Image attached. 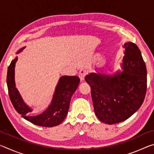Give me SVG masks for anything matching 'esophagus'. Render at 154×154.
Segmentation results:
<instances>
[{
    "instance_id": "34e87169",
    "label": "esophagus",
    "mask_w": 154,
    "mask_h": 154,
    "mask_svg": "<svg viewBox=\"0 0 154 154\" xmlns=\"http://www.w3.org/2000/svg\"><path fill=\"white\" fill-rule=\"evenodd\" d=\"M87 72H88V71H87V70H85V69H81L80 70L78 75H79V77L80 78V80L81 81L84 80L85 76V75H86Z\"/></svg>"
}]
</instances>
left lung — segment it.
<instances>
[{
    "label": "left lung",
    "mask_w": 154,
    "mask_h": 154,
    "mask_svg": "<svg viewBox=\"0 0 154 154\" xmlns=\"http://www.w3.org/2000/svg\"><path fill=\"white\" fill-rule=\"evenodd\" d=\"M122 71L111 75L92 72L85 77L91 87L96 116L108 124H118L132 116L144 101L147 69L136 44H124Z\"/></svg>",
    "instance_id": "obj_1"
}]
</instances>
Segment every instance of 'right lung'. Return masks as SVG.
<instances>
[{"label":"right lung","mask_w":154,"mask_h":154,"mask_svg":"<svg viewBox=\"0 0 154 154\" xmlns=\"http://www.w3.org/2000/svg\"><path fill=\"white\" fill-rule=\"evenodd\" d=\"M24 48L25 47L19 49L17 54ZM17 60V57L11 61L7 75L9 96L15 110L25 119L37 126L54 127L60 124L66 117L71 96L79 85V78L77 76H63L60 78L51 105L42 113L31 116L29 113L32 112V109L24 102L19 91L15 87V66Z\"/></svg>","instance_id":"add662e5"}]
</instances>
